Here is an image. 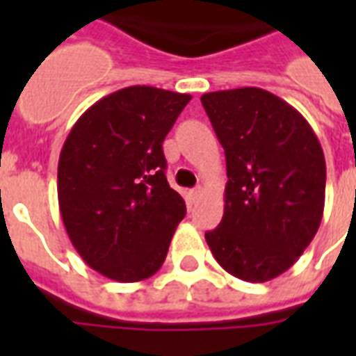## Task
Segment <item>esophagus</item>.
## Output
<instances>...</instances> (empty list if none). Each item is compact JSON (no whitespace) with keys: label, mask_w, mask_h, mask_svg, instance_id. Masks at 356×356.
Returning a JSON list of instances; mask_svg holds the SVG:
<instances>
[{"label":"esophagus","mask_w":356,"mask_h":356,"mask_svg":"<svg viewBox=\"0 0 356 356\" xmlns=\"http://www.w3.org/2000/svg\"><path fill=\"white\" fill-rule=\"evenodd\" d=\"M201 194H203V190H201L200 188V186H197V188H194V190H190V200H192V201H194V203H195V201H197V200H200V197H201Z\"/></svg>","instance_id":"34e87169"}]
</instances>
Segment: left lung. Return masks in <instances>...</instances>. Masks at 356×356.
I'll return each mask as SVG.
<instances>
[{
	"label": "left lung",
	"instance_id": "obj_1",
	"mask_svg": "<svg viewBox=\"0 0 356 356\" xmlns=\"http://www.w3.org/2000/svg\"><path fill=\"white\" fill-rule=\"evenodd\" d=\"M201 103L227 161L223 218L207 243L231 275L271 281L296 264L323 218L320 140L292 105L257 86L209 92Z\"/></svg>",
	"mask_w": 356,
	"mask_h": 356
}]
</instances>
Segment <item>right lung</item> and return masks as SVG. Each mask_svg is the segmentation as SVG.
<instances>
[{
  "label": "right lung",
  "mask_w": 356,
  "mask_h": 356,
  "mask_svg": "<svg viewBox=\"0 0 356 356\" xmlns=\"http://www.w3.org/2000/svg\"><path fill=\"white\" fill-rule=\"evenodd\" d=\"M190 94L127 86L96 102L58 156V209L92 270L118 282L161 270L184 200L170 188L162 142Z\"/></svg>",
  "instance_id": "add662e5"
}]
</instances>
